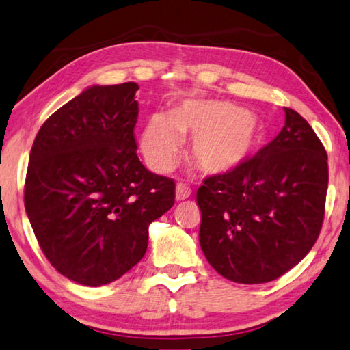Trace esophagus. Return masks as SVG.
I'll return each instance as SVG.
<instances>
[{
  "label": "esophagus",
  "mask_w": 350,
  "mask_h": 350,
  "mask_svg": "<svg viewBox=\"0 0 350 350\" xmlns=\"http://www.w3.org/2000/svg\"><path fill=\"white\" fill-rule=\"evenodd\" d=\"M189 197H191V189H189L186 185H183V183H178L175 189L176 202H181V200H186Z\"/></svg>",
  "instance_id": "esophagus-1"
}]
</instances>
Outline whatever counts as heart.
<instances>
[{
	"instance_id": "heart-1",
	"label": "heart",
	"mask_w": 350,
	"mask_h": 350,
	"mask_svg": "<svg viewBox=\"0 0 350 350\" xmlns=\"http://www.w3.org/2000/svg\"><path fill=\"white\" fill-rule=\"evenodd\" d=\"M192 136V161L209 175H229L248 164L262 144L254 113L226 100H186L170 114L154 113L141 133V150L154 170L175 163L181 135Z\"/></svg>"
}]
</instances>
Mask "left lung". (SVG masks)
<instances>
[{
    "label": "left lung",
    "instance_id": "8db88e82",
    "mask_svg": "<svg viewBox=\"0 0 350 350\" xmlns=\"http://www.w3.org/2000/svg\"><path fill=\"white\" fill-rule=\"evenodd\" d=\"M248 164L213 175L197 192L200 246L214 270L237 284H265L297 265L324 220L327 153L299 113Z\"/></svg>",
    "mask_w": 350,
    "mask_h": 350
}]
</instances>
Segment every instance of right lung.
Masks as SVG:
<instances>
[{
  "instance_id": "obj_1",
  "label": "right lung",
  "mask_w": 350,
  "mask_h": 350,
  "mask_svg": "<svg viewBox=\"0 0 350 350\" xmlns=\"http://www.w3.org/2000/svg\"><path fill=\"white\" fill-rule=\"evenodd\" d=\"M137 83L93 85L46 119L32 144L25 208L46 259L100 287L144 257L148 225L175 203V185L137 158Z\"/></svg>"
}]
</instances>
